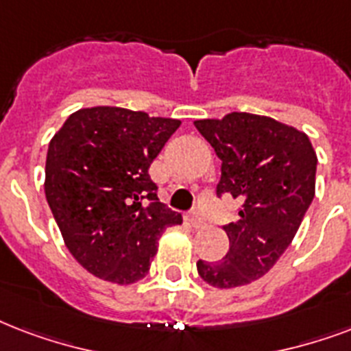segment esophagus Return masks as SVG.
I'll list each match as a JSON object with an SVG mask.
<instances>
[{"label":"esophagus","mask_w":351,"mask_h":351,"mask_svg":"<svg viewBox=\"0 0 351 351\" xmlns=\"http://www.w3.org/2000/svg\"><path fill=\"white\" fill-rule=\"evenodd\" d=\"M187 223L191 224L193 228H202V226H204V221H202V217L199 215V211H191V213L187 215Z\"/></svg>","instance_id":"1"}]
</instances>
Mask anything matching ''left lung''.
<instances>
[{
  "label": "left lung",
  "instance_id": "8db88e82",
  "mask_svg": "<svg viewBox=\"0 0 351 351\" xmlns=\"http://www.w3.org/2000/svg\"><path fill=\"white\" fill-rule=\"evenodd\" d=\"M195 127L223 162L217 195L243 200L239 221L224 226L228 254L199 259L197 271L213 287H241L271 271L294 239L315 197L317 152L306 132L258 114L232 112Z\"/></svg>",
  "mask_w": 351,
  "mask_h": 351
}]
</instances>
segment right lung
<instances>
[{
	"label": "right lung",
	"instance_id": "obj_1",
	"mask_svg": "<svg viewBox=\"0 0 351 351\" xmlns=\"http://www.w3.org/2000/svg\"><path fill=\"white\" fill-rule=\"evenodd\" d=\"M182 125L119 106L73 112L49 141L45 199L64 245L93 276L140 282L158 241L182 215L158 202L152 160ZM143 198L152 200L145 206Z\"/></svg>",
	"mask_w": 351,
	"mask_h": 351
}]
</instances>
